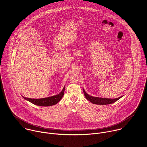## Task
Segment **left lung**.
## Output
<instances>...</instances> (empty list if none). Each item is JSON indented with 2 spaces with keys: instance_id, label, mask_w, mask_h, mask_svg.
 <instances>
[{
  "instance_id": "1",
  "label": "left lung",
  "mask_w": 147,
  "mask_h": 147,
  "mask_svg": "<svg viewBox=\"0 0 147 147\" xmlns=\"http://www.w3.org/2000/svg\"><path fill=\"white\" fill-rule=\"evenodd\" d=\"M84 92V96L85 98L91 102L93 104H97V105H108L110 104H113L117 101H118L119 98H121L122 97H119L117 98H114V99H110V98H100V97H92L91 96H89L88 94L83 89Z\"/></svg>"
}]
</instances>
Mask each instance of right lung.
Instances as JSON below:
<instances>
[{
  "instance_id": "right-lung-1",
  "label": "right lung",
  "mask_w": 147,
  "mask_h": 147,
  "mask_svg": "<svg viewBox=\"0 0 147 147\" xmlns=\"http://www.w3.org/2000/svg\"><path fill=\"white\" fill-rule=\"evenodd\" d=\"M64 89H65V86L63 88L62 91L59 94L47 97V98H40V99H33V98H26L24 96H22V97L26 100L32 102L34 105L41 106H52V105L57 104L62 99L64 93Z\"/></svg>"
}]
</instances>
